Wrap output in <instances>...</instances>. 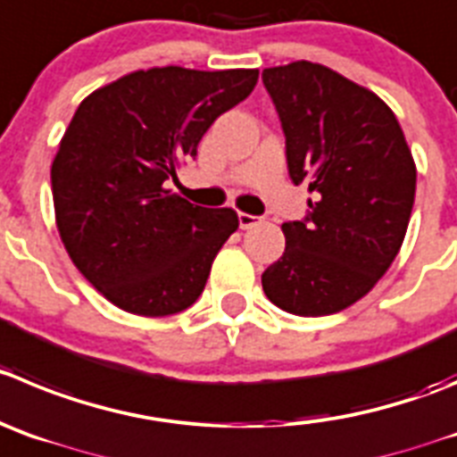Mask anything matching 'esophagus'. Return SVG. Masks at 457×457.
I'll list each match as a JSON object with an SVG mask.
<instances>
[{
  "instance_id": "obj_1",
  "label": "esophagus",
  "mask_w": 457,
  "mask_h": 457,
  "mask_svg": "<svg viewBox=\"0 0 457 457\" xmlns=\"http://www.w3.org/2000/svg\"><path fill=\"white\" fill-rule=\"evenodd\" d=\"M259 223V219L257 216H253V214H238V225H241V229H250V228H254V225Z\"/></svg>"
}]
</instances>
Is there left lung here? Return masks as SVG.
I'll return each instance as SVG.
<instances>
[{
    "label": "left lung",
    "mask_w": 457,
    "mask_h": 457,
    "mask_svg": "<svg viewBox=\"0 0 457 457\" xmlns=\"http://www.w3.org/2000/svg\"><path fill=\"white\" fill-rule=\"evenodd\" d=\"M309 216L281 225L284 254L262 275L288 313L318 318L368 295L402 250L417 169L395 112L372 89L309 61L263 70Z\"/></svg>",
    "instance_id": "1"
}]
</instances>
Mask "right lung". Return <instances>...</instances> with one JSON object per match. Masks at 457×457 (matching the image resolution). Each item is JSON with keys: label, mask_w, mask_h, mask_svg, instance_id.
<instances>
[{"label": "right lung", "mask_w": 457, "mask_h": 457, "mask_svg": "<svg viewBox=\"0 0 457 457\" xmlns=\"http://www.w3.org/2000/svg\"><path fill=\"white\" fill-rule=\"evenodd\" d=\"M259 70H137L85 96L51 164L55 225L105 300L146 318L198 300L234 209L166 189L207 128L254 89Z\"/></svg>", "instance_id": "right-lung-1"}]
</instances>
